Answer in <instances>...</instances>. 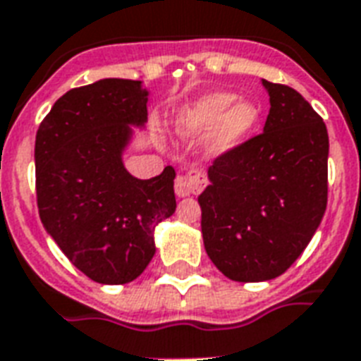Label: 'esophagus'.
I'll list each match as a JSON object with an SVG mask.
<instances>
[{
    "label": "esophagus",
    "mask_w": 361,
    "mask_h": 361,
    "mask_svg": "<svg viewBox=\"0 0 361 361\" xmlns=\"http://www.w3.org/2000/svg\"><path fill=\"white\" fill-rule=\"evenodd\" d=\"M204 186V175L199 169H190L184 175H178L175 178V194L178 197H188L192 194H197Z\"/></svg>",
    "instance_id": "obj_1"
}]
</instances>
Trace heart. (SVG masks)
Returning a JSON list of instances; mask_svg holds the SVG:
<instances>
[{
    "instance_id": "obj_1",
    "label": "heart",
    "mask_w": 361,
    "mask_h": 361,
    "mask_svg": "<svg viewBox=\"0 0 361 361\" xmlns=\"http://www.w3.org/2000/svg\"><path fill=\"white\" fill-rule=\"evenodd\" d=\"M236 102L233 93L207 94L188 109L180 119V126L188 134H207L216 130L214 147L229 151L246 137L259 121V108L253 102Z\"/></svg>"
}]
</instances>
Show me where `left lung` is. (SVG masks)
I'll return each instance as SVG.
<instances>
[{"label":"left lung","instance_id":"1","mask_svg":"<svg viewBox=\"0 0 361 361\" xmlns=\"http://www.w3.org/2000/svg\"><path fill=\"white\" fill-rule=\"evenodd\" d=\"M270 111L261 134L221 152L199 195L210 261L233 281L281 276L315 235L328 203V132L289 85L262 80Z\"/></svg>","mask_w":361,"mask_h":361}]
</instances>
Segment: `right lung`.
Here are the masks:
<instances>
[{
    "mask_svg": "<svg viewBox=\"0 0 361 361\" xmlns=\"http://www.w3.org/2000/svg\"><path fill=\"white\" fill-rule=\"evenodd\" d=\"M147 121L137 80L106 78L71 89L35 140V188L42 226L68 261L97 283L135 279L154 255V227L175 212V169L149 180L123 166L130 125Z\"/></svg>",
    "mask_w": 361,
    "mask_h": 361,
    "instance_id": "1",
    "label": "right lung"
}]
</instances>
